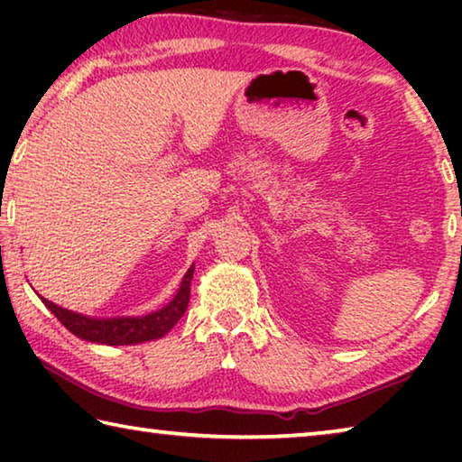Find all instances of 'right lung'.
<instances>
[{
    "label": "right lung",
    "instance_id": "1",
    "mask_svg": "<svg viewBox=\"0 0 462 462\" xmlns=\"http://www.w3.org/2000/svg\"><path fill=\"white\" fill-rule=\"evenodd\" d=\"M195 271V263L181 279L177 293L173 295L167 306L151 311L146 316H116V318H93L85 314H77L73 310L60 308L57 303L41 297L42 303L49 308L54 318L67 328L69 332L75 334L77 338L107 344V346H126V344H140L148 340L162 338L171 328H173L181 316L185 314L187 303H189L191 291V277Z\"/></svg>",
    "mask_w": 462,
    "mask_h": 462
}]
</instances>
